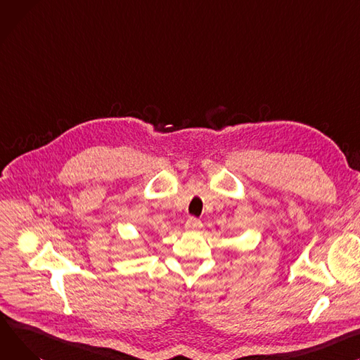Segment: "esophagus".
I'll list each match as a JSON object with an SVG mask.
<instances>
[{"mask_svg":"<svg viewBox=\"0 0 360 360\" xmlns=\"http://www.w3.org/2000/svg\"><path fill=\"white\" fill-rule=\"evenodd\" d=\"M201 227H202L201 220H198V219H195V217H189V219L186 220V223H185V229H186V230H191V231H195V230H198V229H201Z\"/></svg>","mask_w":360,"mask_h":360,"instance_id":"1","label":"esophagus"}]
</instances>
